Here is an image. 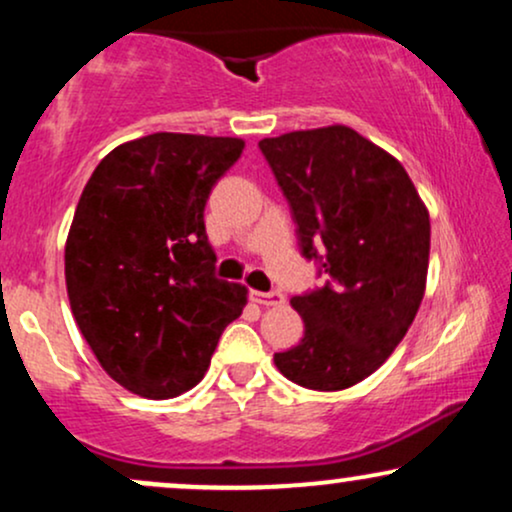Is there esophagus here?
I'll use <instances>...</instances> for the list:
<instances>
[{"label": "esophagus", "instance_id": "34e87169", "mask_svg": "<svg viewBox=\"0 0 512 512\" xmlns=\"http://www.w3.org/2000/svg\"><path fill=\"white\" fill-rule=\"evenodd\" d=\"M252 301L264 305V308H279V305L286 303V296H284V293H279V291H269V293L252 291Z\"/></svg>", "mask_w": 512, "mask_h": 512}]
</instances>
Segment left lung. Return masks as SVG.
Returning <instances> with one entry per match:
<instances>
[{"mask_svg":"<svg viewBox=\"0 0 512 512\" xmlns=\"http://www.w3.org/2000/svg\"><path fill=\"white\" fill-rule=\"evenodd\" d=\"M322 289L293 296L303 339L274 363L291 383L334 392L397 349L426 291L431 221L402 163L344 125L262 139Z\"/></svg>","mask_w":512,"mask_h":512,"instance_id":"1","label":"left lung"}]
</instances>
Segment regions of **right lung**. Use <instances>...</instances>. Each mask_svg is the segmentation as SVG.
Masks as SVG:
<instances>
[{"label": "right lung", "instance_id": "add662e5", "mask_svg": "<svg viewBox=\"0 0 512 512\" xmlns=\"http://www.w3.org/2000/svg\"><path fill=\"white\" fill-rule=\"evenodd\" d=\"M236 137L156 132L88 178L64 248L72 313L105 373L134 395L178 397L207 373L248 289L216 279L204 207L243 154Z\"/></svg>", "mask_w": 512, "mask_h": 512}]
</instances>
